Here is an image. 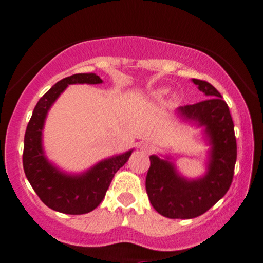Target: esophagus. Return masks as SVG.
Masks as SVG:
<instances>
[{"label":"esophagus","instance_id":"1","mask_svg":"<svg viewBox=\"0 0 263 263\" xmlns=\"http://www.w3.org/2000/svg\"><path fill=\"white\" fill-rule=\"evenodd\" d=\"M141 149L144 152H152L153 151V144L149 142H144L141 144Z\"/></svg>","mask_w":263,"mask_h":263}]
</instances>
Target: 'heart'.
Listing matches in <instances>:
<instances>
[{"label":"heart","mask_w":263,"mask_h":263,"mask_svg":"<svg viewBox=\"0 0 263 263\" xmlns=\"http://www.w3.org/2000/svg\"><path fill=\"white\" fill-rule=\"evenodd\" d=\"M167 92H168L167 88H159L158 91L155 92V97H158V98L164 97V96H165Z\"/></svg>","instance_id":"heart-1"}]
</instances>
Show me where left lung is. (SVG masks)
<instances>
[{
    "label": "left lung",
    "mask_w": 263,
    "mask_h": 263,
    "mask_svg": "<svg viewBox=\"0 0 263 263\" xmlns=\"http://www.w3.org/2000/svg\"><path fill=\"white\" fill-rule=\"evenodd\" d=\"M206 99L176 109L182 121L201 128L206 152L204 175L185 177L178 171L171 155H151L145 189L153 208L168 218L198 217L224 197L231 187L237 161L234 124L221 93L201 80L192 79Z\"/></svg>",
    "instance_id": "1"
}]
</instances>
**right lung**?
Wrapping results in <instances>:
<instances>
[{"label":"right lung","mask_w":263,"mask_h":263,"mask_svg":"<svg viewBox=\"0 0 263 263\" xmlns=\"http://www.w3.org/2000/svg\"><path fill=\"white\" fill-rule=\"evenodd\" d=\"M103 80L93 72L75 74L58 81L36 104L24 137L23 166L36 194L52 210L82 215L95 210L105 197L116 171L122 167L134 149L109 156L87 170L72 174L49 160L43 148V128L49 109L69 85H98Z\"/></svg>","instance_id":"add662e5"}]
</instances>
